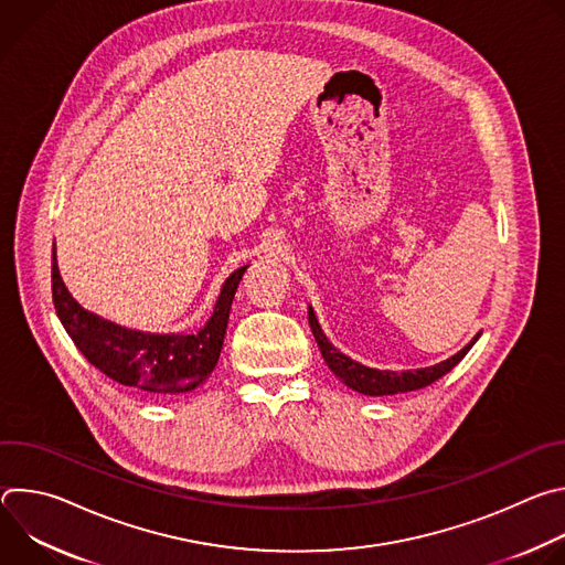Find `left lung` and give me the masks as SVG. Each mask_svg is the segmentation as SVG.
<instances>
[{
  "label": "left lung",
  "instance_id": "8db88e82",
  "mask_svg": "<svg viewBox=\"0 0 565 565\" xmlns=\"http://www.w3.org/2000/svg\"><path fill=\"white\" fill-rule=\"evenodd\" d=\"M308 324L310 331L315 335V342L321 351V358L329 364V369L353 391L364 393V395H395V393H407V391H416V388H425L429 384H434L438 377H443L445 373H449L467 353L469 349L476 344V340L480 338L473 335L469 344H465L456 355L434 364V366H425V369H414V371H382V369H371L360 364L358 360H351L349 355H344L342 351H338L329 338L321 331L317 315L312 310V306H308Z\"/></svg>",
  "mask_w": 565,
  "mask_h": 565
}]
</instances>
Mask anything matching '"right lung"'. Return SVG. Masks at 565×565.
Wrapping results in <instances>:
<instances>
[{
    "mask_svg": "<svg viewBox=\"0 0 565 565\" xmlns=\"http://www.w3.org/2000/svg\"><path fill=\"white\" fill-rule=\"evenodd\" d=\"M236 268L221 286L210 319L196 333H145L125 329L79 306L66 290L53 244L51 288L64 331L96 369L114 382L147 395H179L201 386L214 371L241 277Z\"/></svg>",
    "mask_w": 565,
    "mask_h": 565,
    "instance_id": "right-lung-1",
    "label": "right lung"
}]
</instances>
